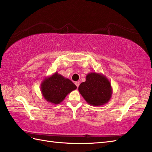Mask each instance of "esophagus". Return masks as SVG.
I'll list each match as a JSON object with an SVG mask.
<instances>
[{
	"label": "esophagus",
	"instance_id": "esophagus-1",
	"mask_svg": "<svg viewBox=\"0 0 152 152\" xmlns=\"http://www.w3.org/2000/svg\"><path fill=\"white\" fill-rule=\"evenodd\" d=\"M75 85L78 88V86H80V82H75Z\"/></svg>",
	"mask_w": 152,
	"mask_h": 152
}]
</instances>
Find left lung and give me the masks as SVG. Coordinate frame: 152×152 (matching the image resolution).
Here are the masks:
<instances>
[{
	"label": "left lung",
	"instance_id": "8db88e82",
	"mask_svg": "<svg viewBox=\"0 0 152 152\" xmlns=\"http://www.w3.org/2000/svg\"><path fill=\"white\" fill-rule=\"evenodd\" d=\"M78 91L85 101L93 106H100L108 102L112 95L111 83L102 73L91 72L80 83Z\"/></svg>",
	"mask_w": 152,
	"mask_h": 152
}]
</instances>
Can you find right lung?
Instances as JSON below:
<instances>
[{
    "mask_svg": "<svg viewBox=\"0 0 152 152\" xmlns=\"http://www.w3.org/2000/svg\"><path fill=\"white\" fill-rule=\"evenodd\" d=\"M76 88V85L69 79L57 72L45 77L40 84V91L44 99L53 104H60L69 93Z\"/></svg>",
    "mask_w": 152,
    "mask_h": 152,
    "instance_id": "add662e5",
    "label": "right lung"
}]
</instances>
